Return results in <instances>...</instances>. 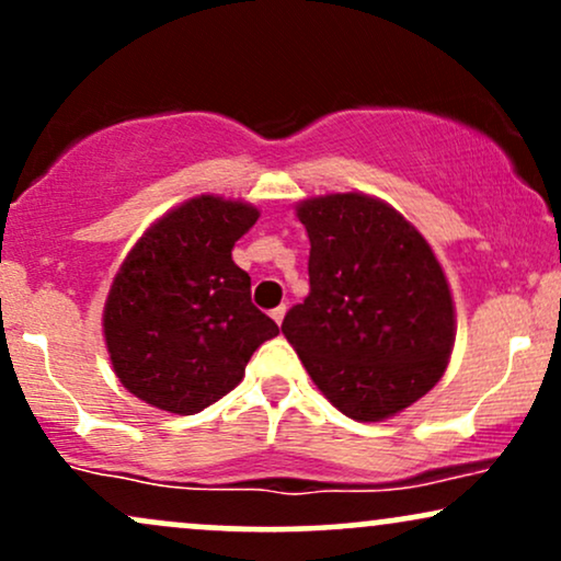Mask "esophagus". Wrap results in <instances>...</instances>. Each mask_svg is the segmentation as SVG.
Here are the masks:
<instances>
[{
    "instance_id": "obj_1",
    "label": "esophagus",
    "mask_w": 561,
    "mask_h": 561,
    "mask_svg": "<svg viewBox=\"0 0 561 561\" xmlns=\"http://www.w3.org/2000/svg\"><path fill=\"white\" fill-rule=\"evenodd\" d=\"M285 313H287V306H276L274 311H272V319L276 321V324H282V319H285Z\"/></svg>"
}]
</instances>
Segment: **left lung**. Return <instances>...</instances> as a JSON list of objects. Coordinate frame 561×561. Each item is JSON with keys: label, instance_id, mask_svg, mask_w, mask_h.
<instances>
[{"label": "left lung", "instance_id": "obj_1", "mask_svg": "<svg viewBox=\"0 0 561 561\" xmlns=\"http://www.w3.org/2000/svg\"><path fill=\"white\" fill-rule=\"evenodd\" d=\"M311 240L308 298L282 332L319 390L356 422H379L435 388L454 345V302L424 237L375 197L298 208Z\"/></svg>", "mask_w": 561, "mask_h": 561}]
</instances>
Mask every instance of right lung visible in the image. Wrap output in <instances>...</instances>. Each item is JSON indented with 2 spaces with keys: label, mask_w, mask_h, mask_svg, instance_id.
<instances>
[{
  "label": "right lung",
  "mask_w": 561,
  "mask_h": 561,
  "mask_svg": "<svg viewBox=\"0 0 561 561\" xmlns=\"http://www.w3.org/2000/svg\"><path fill=\"white\" fill-rule=\"evenodd\" d=\"M255 221L250 205L203 195L134 244L105 302L107 353L128 392L197 414L234 390L255 347L279 334L231 261Z\"/></svg>",
  "instance_id": "add662e5"
}]
</instances>
